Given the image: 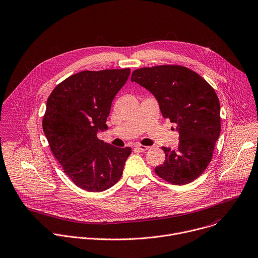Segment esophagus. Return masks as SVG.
I'll return each mask as SVG.
<instances>
[{
    "label": "esophagus",
    "instance_id": "esophagus-1",
    "mask_svg": "<svg viewBox=\"0 0 258 258\" xmlns=\"http://www.w3.org/2000/svg\"><path fill=\"white\" fill-rule=\"evenodd\" d=\"M135 148H137V149H139V150H141V151H147V150L150 149V147L144 146V145H141V144H136V145H135Z\"/></svg>",
    "mask_w": 258,
    "mask_h": 258
}]
</instances>
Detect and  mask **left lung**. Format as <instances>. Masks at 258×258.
Wrapping results in <instances>:
<instances>
[{
    "label": "left lung",
    "mask_w": 258,
    "mask_h": 258,
    "mask_svg": "<svg viewBox=\"0 0 258 258\" xmlns=\"http://www.w3.org/2000/svg\"><path fill=\"white\" fill-rule=\"evenodd\" d=\"M131 80L156 97L163 117L177 124L178 146L175 150L162 147L166 157L155 168L156 174L176 185L194 181L211 162L221 132L215 90L199 74L182 66L138 69Z\"/></svg>",
    "instance_id": "obj_1"
}]
</instances>
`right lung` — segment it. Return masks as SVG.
<instances>
[{"mask_svg":"<svg viewBox=\"0 0 258 258\" xmlns=\"http://www.w3.org/2000/svg\"><path fill=\"white\" fill-rule=\"evenodd\" d=\"M131 69L83 71L52 90L42 128L64 173L80 188L98 192L121 177L130 147L117 148L97 138L107 130L111 103L128 79Z\"/></svg>","mask_w":258,"mask_h":258,"instance_id":"add662e5","label":"right lung"}]
</instances>
